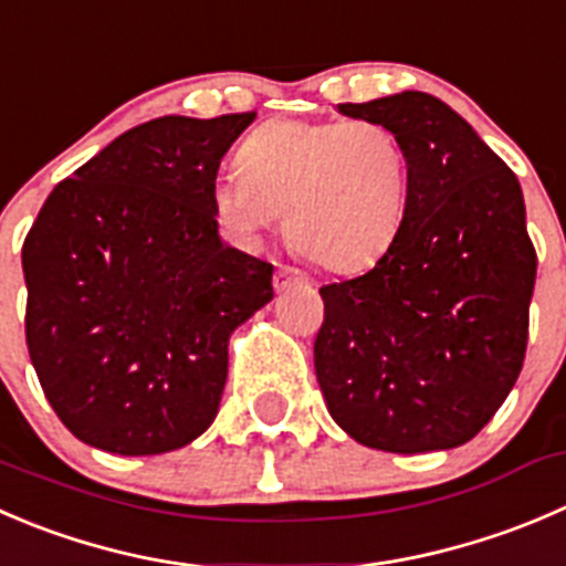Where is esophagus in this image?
Instances as JSON below:
<instances>
[{
	"label": "esophagus",
	"instance_id": "obj_1",
	"mask_svg": "<svg viewBox=\"0 0 566 566\" xmlns=\"http://www.w3.org/2000/svg\"><path fill=\"white\" fill-rule=\"evenodd\" d=\"M306 276L301 271H295V268L290 265H279L276 271H273V287L276 290H287L290 284H304Z\"/></svg>",
	"mask_w": 566,
	"mask_h": 566
}]
</instances>
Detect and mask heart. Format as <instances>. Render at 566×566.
Here are the masks:
<instances>
[{
	"instance_id": "1",
	"label": "heart",
	"mask_w": 566,
	"mask_h": 566,
	"mask_svg": "<svg viewBox=\"0 0 566 566\" xmlns=\"http://www.w3.org/2000/svg\"><path fill=\"white\" fill-rule=\"evenodd\" d=\"M411 171L400 137L378 120L279 118L238 149V174L216 185V210L243 238L284 212L295 254L328 273L376 265L409 212Z\"/></svg>"
}]
</instances>
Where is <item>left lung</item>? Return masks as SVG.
Listing matches in <instances>:
<instances>
[{"label": "left lung", "instance_id": "8db88e82", "mask_svg": "<svg viewBox=\"0 0 566 566\" xmlns=\"http://www.w3.org/2000/svg\"><path fill=\"white\" fill-rule=\"evenodd\" d=\"M339 113L387 124L409 155V212L367 273L323 284L315 373L328 415L389 453L473 440L523 370L536 249L512 168L420 91Z\"/></svg>", "mask_w": 566, "mask_h": 566}]
</instances>
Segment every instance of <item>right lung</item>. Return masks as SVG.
<instances>
[{"instance_id": "1", "label": "right lung", "mask_w": 566, "mask_h": 566, "mask_svg": "<svg viewBox=\"0 0 566 566\" xmlns=\"http://www.w3.org/2000/svg\"><path fill=\"white\" fill-rule=\"evenodd\" d=\"M254 118L146 120L43 201L21 249L27 348L76 440L155 457L216 420L229 334L273 298V265L221 243L212 201Z\"/></svg>"}]
</instances>
